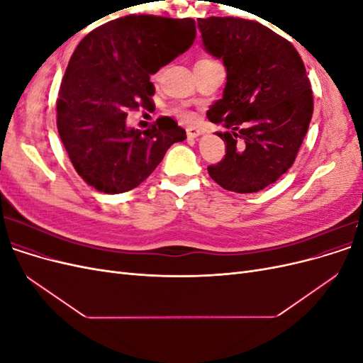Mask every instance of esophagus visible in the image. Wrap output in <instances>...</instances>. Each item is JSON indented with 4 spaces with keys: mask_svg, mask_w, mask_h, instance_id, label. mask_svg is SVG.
I'll return each instance as SVG.
<instances>
[{
    "mask_svg": "<svg viewBox=\"0 0 363 363\" xmlns=\"http://www.w3.org/2000/svg\"><path fill=\"white\" fill-rule=\"evenodd\" d=\"M186 135H188L189 139H195L203 135V130L199 127H188L186 128Z\"/></svg>",
    "mask_w": 363,
    "mask_h": 363,
    "instance_id": "obj_1",
    "label": "esophagus"
}]
</instances>
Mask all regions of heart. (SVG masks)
Segmentation results:
<instances>
[{
  "label": "heart",
  "mask_w": 363,
  "mask_h": 363,
  "mask_svg": "<svg viewBox=\"0 0 363 363\" xmlns=\"http://www.w3.org/2000/svg\"><path fill=\"white\" fill-rule=\"evenodd\" d=\"M180 116L184 119V121H194V113L192 112H188V111H179Z\"/></svg>",
  "instance_id": "1"
}]
</instances>
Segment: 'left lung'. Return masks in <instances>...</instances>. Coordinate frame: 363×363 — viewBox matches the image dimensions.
Returning a JSON list of instances; mask_svg holds the SVG:
<instances>
[{
    "instance_id": "left-lung-1",
    "label": "left lung",
    "mask_w": 363,
    "mask_h": 363,
    "mask_svg": "<svg viewBox=\"0 0 363 363\" xmlns=\"http://www.w3.org/2000/svg\"><path fill=\"white\" fill-rule=\"evenodd\" d=\"M206 52L223 60L227 83L207 112L225 142L208 175L227 191L251 194L276 183L296 157L313 113L311 82L292 43L256 21L199 19Z\"/></svg>"
}]
</instances>
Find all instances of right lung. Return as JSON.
Listing matches in <instances>:
<instances>
[{
  "label": "right lung",
  "mask_w": 363,
  "mask_h": 363,
  "mask_svg": "<svg viewBox=\"0 0 363 363\" xmlns=\"http://www.w3.org/2000/svg\"><path fill=\"white\" fill-rule=\"evenodd\" d=\"M194 19L130 15L95 28L77 45L57 100V130L77 174L98 192L135 189L168 148L186 139L175 121L127 125V111L148 106L150 75L188 50Z\"/></svg>",
  "instance_id": "obj_1"
}]
</instances>
